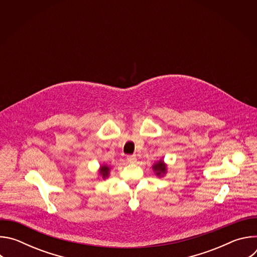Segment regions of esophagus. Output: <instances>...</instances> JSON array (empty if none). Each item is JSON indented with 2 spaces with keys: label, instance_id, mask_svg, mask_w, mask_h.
Instances as JSON below:
<instances>
[{
  "label": "esophagus",
  "instance_id": "1",
  "mask_svg": "<svg viewBox=\"0 0 257 257\" xmlns=\"http://www.w3.org/2000/svg\"><path fill=\"white\" fill-rule=\"evenodd\" d=\"M127 161L129 163H136V157L135 156H128L127 157Z\"/></svg>",
  "mask_w": 257,
  "mask_h": 257
}]
</instances>
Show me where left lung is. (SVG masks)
I'll return each mask as SVG.
<instances>
[{
    "mask_svg": "<svg viewBox=\"0 0 257 257\" xmlns=\"http://www.w3.org/2000/svg\"><path fill=\"white\" fill-rule=\"evenodd\" d=\"M153 169H154L156 175L159 176V177H162V176H164L167 173V165L162 160L159 161L158 163H156L153 166Z\"/></svg>",
    "mask_w": 257,
    "mask_h": 257,
    "instance_id": "8db88e82",
    "label": "left lung"
}]
</instances>
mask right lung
<instances>
[{"instance_id":"1","label":"right lung","mask_w":257,"mask_h":257,"mask_svg":"<svg viewBox=\"0 0 257 257\" xmlns=\"http://www.w3.org/2000/svg\"><path fill=\"white\" fill-rule=\"evenodd\" d=\"M99 174L101 175V177H102L103 179L107 178L108 175H109V168H108L106 165H102V166L100 167V169H99Z\"/></svg>"}]
</instances>
